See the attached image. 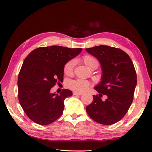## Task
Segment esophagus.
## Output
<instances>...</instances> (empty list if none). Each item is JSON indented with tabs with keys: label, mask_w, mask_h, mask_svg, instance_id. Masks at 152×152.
I'll use <instances>...</instances> for the list:
<instances>
[{
	"label": "esophagus",
	"mask_w": 152,
	"mask_h": 152,
	"mask_svg": "<svg viewBox=\"0 0 152 152\" xmlns=\"http://www.w3.org/2000/svg\"><path fill=\"white\" fill-rule=\"evenodd\" d=\"M73 94L74 95H83V93H80V92H74L73 93Z\"/></svg>",
	"instance_id": "1"
}]
</instances>
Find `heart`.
<instances>
[{
    "label": "heart",
    "mask_w": 152,
    "mask_h": 152,
    "mask_svg": "<svg viewBox=\"0 0 152 152\" xmlns=\"http://www.w3.org/2000/svg\"><path fill=\"white\" fill-rule=\"evenodd\" d=\"M83 61L86 64V65L88 66L89 69L91 68L95 64H97L98 62L94 57L90 56H85L83 57ZM76 61L74 59H71L65 64L64 66V72L66 74H72L74 65H75ZM89 86V83L86 80H77L71 81L69 83V88L76 91H83L88 88Z\"/></svg>",
    "instance_id": "obj_1"
}]
</instances>
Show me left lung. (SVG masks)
Here are the masks:
<instances>
[{"instance_id": "1", "label": "left lung", "mask_w": 152, "mask_h": 152, "mask_svg": "<svg viewBox=\"0 0 152 152\" xmlns=\"http://www.w3.org/2000/svg\"><path fill=\"white\" fill-rule=\"evenodd\" d=\"M86 51L99 60L102 70L101 82L94 88L100 94L93 95L86 112L99 124L112 125L124 118L133 102L137 86L133 63L118 48L101 45ZM102 94L107 96L104 102L100 98Z\"/></svg>"}]
</instances>
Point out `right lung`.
<instances>
[{
	"label": "right lung",
	"mask_w": 152,
	"mask_h": 152,
	"mask_svg": "<svg viewBox=\"0 0 152 152\" xmlns=\"http://www.w3.org/2000/svg\"><path fill=\"white\" fill-rule=\"evenodd\" d=\"M82 51V48L59 46L42 47L25 58L18 76V98L32 121L47 125L62 115L64 100L72 92L64 89L57 94L50 90L57 82H63L64 65Z\"/></svg>",
	"instance_id": "1"
}]
</instances>
